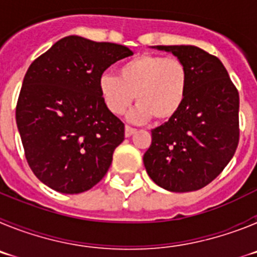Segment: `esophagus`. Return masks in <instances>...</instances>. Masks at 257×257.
Here are the masks:
<instances>
[{
    "label": "esophagus",
    "instance_id": "esophagus-1",
    "mask_svg": "<svg viewBox=\"0 0 257 257\" xmlns=\"http://www.w3.org/2000/svg\"><path fill=\"white\" fill-rule=\"evenodd\" d=\"M135 133H136V130L135 128H133V127H130V126L124 127V134H126V136H131V135H134Z\"/></svg>",
    "mask_w": 257,
    "mask_h": 257
}]
</instances>
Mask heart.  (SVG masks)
<instances>
[{"label": "heart", "mask_w": 257, "mask_h": 257, "mask_svg": "<svg viewBox=\"0 0 257 257\" xmlns=\"http://www.w3.org/2000/svg\"><path fill=\"white\" fill-rule=\"evenodd\" d=\"M189 87L187 67L176 58L143 54L124 61L118 76L101 74L97 88L104 105L112 114L119 115L138 103L128 114L130 121H169L183 106Z\"/></svg>", "instance_id": "1"}]
</instances>
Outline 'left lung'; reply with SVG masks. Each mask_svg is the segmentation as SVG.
I'll list each match as a JSON object with an SVG mask.
<instances>
[{
    "label": "left lung",
    "mask_w": 257,
    "mask_h": 257,
    "mask_svg": "<svg viewBox=\"0 0 257 257\" xmlns=\"http://www.w3.org/2000/svg\"><path fill=\"white\" fill-rule=\"evenodd\" d=\"M187 67L189 87L176 114L152 130L144 154L149 178L166 190L193 192L225 169L239 140V95L216 56L190 45L153 46Z\"/></svg>",
    "instance_id": "1"
}]
</instances>
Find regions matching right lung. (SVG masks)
Instances as JSON below:
<instances>
[{
    "instance_id": "obj_1",
    "label": "right lung",
    "mask_w": 257,
    "mask_h": 257,
    "mask_svg": "<svg viewBox=\"0 0 257 257\" xmlns=\"http://www.w3.org/2000/svg\"><path fill=\"white\" fill-rule=\"evenodd\" d=\"M128 47L79 36L61 38L27 70L17 124L33 174L51 189L77 194L108 171L124 124L101 100L97 81Z\"/></svg>"
}]
</instances>
